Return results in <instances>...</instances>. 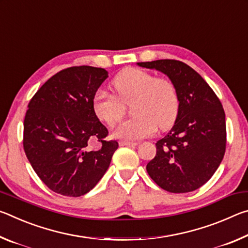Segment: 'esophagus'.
Instances as JSON below:
<instances>
[{"label":"esophagus","instance_id":"1","mask_svg":"<svg viewBox=\"0 0 248 248\" xmlns=\"http://www.w3.org/2000/svg\"><path fill=\"white\" fill-rule=\"evenodd\" d=\"M119 144L121 146H136L138 145V142H130V141H120Z\"/></svg>","mask_w":248,"mask_h":248}]
</instances>
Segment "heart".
Segmentation results:
<instances>
[{"instance_id":"obj_1","label":"heart","mask_w":248,"mask_h":248,"mask_svg":"<svg viewBox=\"0 0 248 248\" xmlns=\"http://www.w3.org/2000/svg\"><path fill=\"white\" fill-rule=\"evenodd\" d=\"M115 95L97 91L93 110L97 118L114 128L131 104L132 118L120 125L115 137L123 140H140L151 137L155 130H166L174 124L179 111V96L175 84L166 78H155L148 71L127 68L111 82Z\"/></svg>"}]
</instances>
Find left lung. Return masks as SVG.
Masks as SVG:
<instances>
[{
    "instance_id": "left-lung-1",
    "label": "left lung",
    "mask_w": 248,
    "mask_h": 248,
    "mask_svg": "<svg viewBox=\"0 0 248 248\" xmlns=\"http://www.w3.org/2000/svg\"><path fill=\"white\" fill-rule=\"evenodd\" d=\"M138 64L166 74L179 96L174 127L155 144L156 155L146 165L148 174L162 189L174 194L198 189L216 173L225 153V114L220 99L201 75L182 61Z\"/></svg>"
}]
</instances>
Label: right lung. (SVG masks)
Segmentation results:
<instances>
[{"instance_id":"obj_1","label":"right lung","mask_w":248,"mask_h":248,"mask_svg":"<svg viewBox=\"0 0 248 248\" xmlns=\"http://www.w3.org/2000/svg\"><path fill=\"white\" fill-rule=\"evenodd\" d=\"M108 78L102 68L71 66L50 78L28 104L23 145L33 170L49 189L68 197L93 189L108 170L118 142L93 110V97ZM100 142L91 150L89 144Z\"/></svg>"}]
</instances>
